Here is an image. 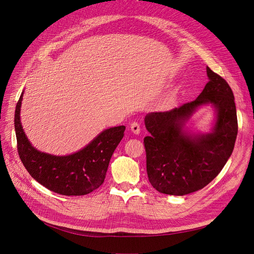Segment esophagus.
Here are the masks:
<instances>
[{"label":"esophagus","mask_w":254,"mask_h":254,"mask_svg":"<svg viewBox=\"0 0 254 254\" xmlns=\"http://www.w3.org/2000/svg\"><path fill=\"white\" fill-rule=\"evenodd\" d=\"M130 130L134 132L135 135H139L140 131H141V128H140V125L138 123H132L130 125Z\"/></svg>","instance_id":"1"}]
</instances>
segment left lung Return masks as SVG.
Instances as JSON below:
<instances>
[{"mask_svg": "<svg viewBox=\"0 0 254 254\" xmlns=\"http://www.w3.org/2000/svg\"><path fill=\"white\" fill-rule=\"evenodd\" d=\"M208 83L194 101L144 118L150 135L144 138L149 182L162 193L185 195L204 189L233 153L238 134L235 98L225 80L207 66ZM211 104L216 120L208 133L193 134L186 123L197 109Z\"/></svg>", "mask_w": 254, "mask_h": 254, "instance_id": "left-lung-1", "label": "left lung"}]
</instances>
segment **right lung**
I'll list each match as a JSON object with an SVG mask.
<instances>
[{
    "label": "right lung",
    "instance_id": "right-lung-1",
    "mask_svg": "<svg viewBox=\"0 0 254 254\" xmlns=\"http://www.w3.org/2000/svg\"><path fill=\"white\" fill-rule=\"evenodd\" d=\"M23 92L17 102L14 127L17 150L26 171L40 184L64 195H84L103 184L111 156L125 136V126L104 129L85 147L68 155L39 151L29 141L20 122Z\"/></svg>",
    "mask_w": 254,
    "mask_h": 254
}]
</instances>
